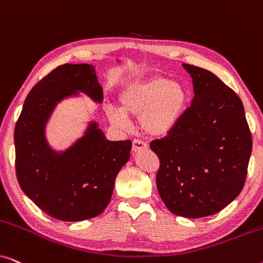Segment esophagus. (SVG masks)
<instances>
[{
    "label": "esophagus",
    "mask_w": 263,
    "mask_h": 263,
    "mask_svg": "<svg viewBox=\"0 0 263 263\" xmlns=\"http://www.w3.org/2000/svg\"><path fill=\"white\" fill-rule=\"evenodd\" d=\"M147 148V143L142 140H133V152H139V151Z\"/></svg>",
    "instance_id": "1"
}]
</instances>
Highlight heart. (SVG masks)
Listing matches in <instances>:
<instances>
[{
	"label": "heart",
	"mask_w": 263,
	"mask_h": 263,
	"mask_svg": "<svg viewBox=\"0 0 263 263\" xmlns=\"http://www.w3.org/2000/svg\"><path fill=\"white\" fill-rule=\"evenodd\" d=\"M186 99L188 93L179 82L152 77L128 85L120 95L122 107L111 105L107 115L120 128L130 127L129 115H140V123L147 134L163 136L177 125Z\"/></svg>",
	"instance_id": "obj_1"
}]
</instances>
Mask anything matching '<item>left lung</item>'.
<instances>
[{"label":"left lung","mask_w":263,"mask_h":263,"mask_svg":"<svg viewBox=\"0 0 263 263\" xmlns=\"http://www.w3.org/2000/svg\"><path fill=\"white\" fill-rule=\"evenodd\" d=\"M194 99L177 125L149 143L158 193L176 215L202 218L231 203L246 183L253 139L242 100L217 75L183 64Z\"/></svg>","instance_id":"left-lung-1"}]
</instances>
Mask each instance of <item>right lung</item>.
Instances as JSON below:
<instances>
[{
    "mask_svg": "<svg viewBox=\"0 0 263 263\" xmlns=\"http://www.w3.org/2000/svg\"><path fill=\"white\" fill-rule=\"evenodd\" d=\"M86 93L103 100L89 64H62L38 81L25 99L15 124V171L23 192L50 217L62 221L95 218L111 200L115 179L130 158L132 141H109L97 123L66 152L46 142L45 124L56 104Z\"/></svg>",
    "mask_w": 263,
    "mask_h": 263,
    "instance_id": "add662e5",
    "label": "right lung"
}]
</instances>
